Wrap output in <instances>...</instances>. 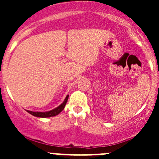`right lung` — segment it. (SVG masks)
Here are the masks:
<instances>
[{"mask_svg": "<svg viewBox=\"0 0 159 159\" xmlns=\"http://www.w3.org/2000/svg\"><path fill=\"white\" fill-rule=\"evenodd\" d=\"M68 96L69 95L66 96V98H65L63 103L61 104V105H59L58 107H57L56 108L49 111H44V112L31 111H28V110H27V111H28L29 114H30V115H34V116L35 117H38V118H50V117L55 116V115H57L59 113H61V112L63 111L64 108H65L67 102H68Z\"/></svg>", "mask_w": 159, "mask_h": 159, "instance_id": "1", "label": "right lung"}]
</instances>
